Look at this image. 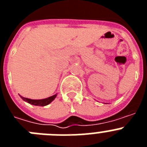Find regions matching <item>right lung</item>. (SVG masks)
Instances as JSON below:
<instances>
[{
  "label": "right lung",
  "mask_w": 147,
  "mask_h": 147,
  "mask_svg": "<svg viewBox=\"0 0 147 147\" xmlns=\"http://www.w3.org/2000/svg\"><path fill=\"white\" fill-rule=\"evenodd\" d=\"M56 96H57V94L54 95V96H52L49 97V98H43V99L36 100V99H30V98H25V97H23L20 96L22 99L24 100L25 102H28V103L31 104V105H37V106H45V105H48L49 104H50L51 102H52L53 100L56 98Z\"/></svg>",
  "instance_id": "1"
}]
</instances>
